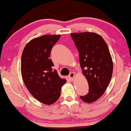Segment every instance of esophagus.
<instances>
[{"mask_svg":"<svg viewBox=\"0 0 131 131\" xmlns=\"http://www.w3.org/2000/svg\"><path fill=\"white\" fill-rule=\"evenodd\" d=\"M74 77H75V73L73 72H71L69 73V77L70 78V79H71L72 80H73V78H74Z\"/></svg>","mask_w":131,"mask_h":131,"instance_id":"34e87169","label":"esophagus"}]
</instances>
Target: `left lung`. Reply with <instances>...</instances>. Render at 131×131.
I'll list each match as a JSON object with an SVG mask.
<instances>
[{
    "instance_id": "obj_1",
    "label": "left lung",
    "mask_w": 131,
    "mask_h": 131,
    "mask_svg": "<svg viewBox=\"0 0 131 131\" xmlns=\"http://www.w3.org/2000/svg\"><path fill=\"white\" fill-rule=\"evenodd\" d=\"M71 36L79 51L81 67L89 86L88 94L80 98L86 103L95 102L104 94L112 77L113 62L108 47L97 33H72Z\"/></svg>"
}]
</instances>
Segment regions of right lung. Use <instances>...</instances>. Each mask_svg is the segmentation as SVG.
<instances>
[{"label":"right lung","instance_id":"obj_1","mask_svg":"<svg viewBox=\"0 0 131 131\" xmlns=\"http://www.w3.org/2000/svg\"><path fill=\"white\" fill-rule=\"evenodd\" d=\"M60 35H45L31 40L21 56V74L24 82L33 97L50 105L59 99L65 79L59 76L50 59L51 50Z\"/></svg>","mask_w":131,"mask_h":131}]
</instances>
